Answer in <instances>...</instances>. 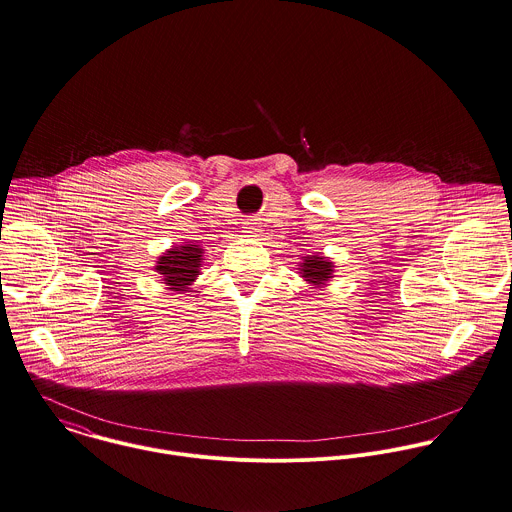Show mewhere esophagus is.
Listing matches in <instances>:
<instances>
[{
  "instance_id": "1",
  "label": "esophagus",
  "mask_w": 512,
  "mask_h": 512,
  "mask_svg": "<svg viewBox=\"0 0 512 512\" xmlns=\"http://www.w3.org/2000/svg\"><path fill=\"white\" fill-rule=\"evenodd\" d=\"M255 231H259V223L255 219L245 221V233H255Z\"/></svg>"
}]
</instances>
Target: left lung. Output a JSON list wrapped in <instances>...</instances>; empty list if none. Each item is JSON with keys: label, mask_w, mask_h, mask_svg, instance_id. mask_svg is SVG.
<instances>
[{"label": "left lung", "mask_w": 512, "mask_h": 512, "mask_svg": "<svg viewBox=\"0 0 512 512\" xmlns=\"http://www.w3.org/2000/svg\"><path fill=\"white\" fill-rule=\"evenodd\" d=\"M332 267L334 265L328 259L318 257V255H310V257H305V261L301 263V277L308 283L320 287V285L330 281V277L334 273Z\"/></svg>", "instance_id": "left-lung-1"}]
</instances>
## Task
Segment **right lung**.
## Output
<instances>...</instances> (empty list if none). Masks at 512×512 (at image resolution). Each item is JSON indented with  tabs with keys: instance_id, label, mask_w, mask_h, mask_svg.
<instances>
[{
	"instance_id": "obj_1",
	"label": "right lung",
	"mask_w": 512,
	"mask_h": 512,
	"mask_svg": "<svg viewBox=\"0 0 512 512\" xmlns=\"http://www.w3.org/2000/svg\"><path fill=\"white\" fill-rule=\"evenodd\" d=\"M202 253L204 249L200 245H190V243L166 251L156 261V271L164 277L162 281L166 283V287L180 293L186 291L200 275L202 257H204Z\"/></svg>"
}]
</instances>
